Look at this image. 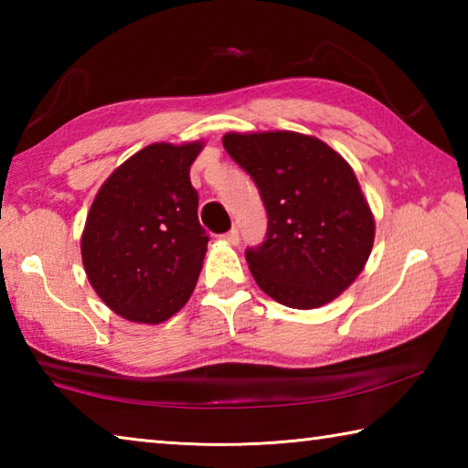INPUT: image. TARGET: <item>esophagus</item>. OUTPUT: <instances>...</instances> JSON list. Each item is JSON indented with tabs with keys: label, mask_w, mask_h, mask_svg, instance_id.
<instances>
[{
	"label": "esophagus",
	"mask_w": 468,
	"mask_h": 468,
	"mask_svg": "<svg viewBox=\"0 0 468 468\" xmlns=\"http://www.w3.org/2000/svg\"><path fill=\"white\" fill-rule=\"evenodd\" d=\"M223 241L229 243V245H237V243H239V231H237V229L233 227L231 231H227V233L223 235Z\"/></svg>",
	"instance_id": "34e87169"
}]
</instances>
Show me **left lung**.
Wrapping results in <instances>:
<instances>
[{
	"label": "left lung",
	"instance_id": "8db88e82",
	"mask_svg": "<svg viewBox=\"0 0 468 468\" xmlns=\"http://www.w3.org/2000/svg\"><path fill=\"white\" fill-rule=\"evenodd\" d=\"M223 146L256 181L268 212L264 243L245 251L258 287L292 310H315L351 287L376 237L351 165L297 132H229Z\"/></svg>",
	"mask_w": 468,
	"mask_h": 468
}]
</instances>
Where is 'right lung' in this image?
I'll return each instance as SVG.
<instances>
[{
	"instance_id": "obj_1",
	"label": "right lung",
	"mask_w": 468,
	"mask_h": 468,
	"mask_svg": "<svg viewBox=\"0 0 468 468\" xmlns=\"http://www.w3.org/2000/svg\"><path fill=\"white\" fill-rule=\"evenodd\" d=\"M204 142H154L122 163L86 217L82 264L109 310L161 324L192 297L208 235L197 220L189 167Z\"/></svg>"
}]
</instances>
